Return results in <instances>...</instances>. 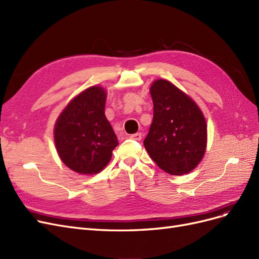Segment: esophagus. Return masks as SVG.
<instances>
[{"instance_id":"esophagus-1","label":"esophagus","mask_w":259,"mask_h":259,"mask_svg":"<svg viewBox=\"0 0 259 259\" xmlns=\"http://www.w3.org/2000/svg\"><path fill=\"white\" fill-rule=\"evenodd\" d=\"M142 137H143L142 133H136V134L131 135V138L134 139V140H137V142H139V140H142Z\"/></svg>"}]
</instances>
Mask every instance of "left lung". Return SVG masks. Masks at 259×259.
<instances>
[{
    "label": "left lung",
    "instance_id": "left-lung-1",
    "mask_svg": "<svg viewBox=\"0 0 259 259\" xmlns=\"http://www.w3.org/2000/svg\"><path fill=\"white\" fill-rule=\"evenodd\" d=\"M153 120L144 145L150 158L170 175H184L205 153L207 130L198 105L166 80L150 88Z\"/></svg>",
    "mask_w": 259,
    "mask_h": 259
}]
</instances>
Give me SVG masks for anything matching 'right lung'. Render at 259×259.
Segmentation results:
<instances>
[{"mask_svg": "<svg viewBox=\"0 0 259 259\" xmlns=\"http://www.w3.org/2000/svg\"><path fill=\"white\" fill-rule=\"evenodd\" d=\"M106 98V91L100 86L86 89L70 101L55 124L59 158L79 174L103 170L119 145L105 115Z\"/></svg>", "mask_w": 259, "mask_h": 259, "instance_id": "right-lung-1", "label": "right lung"}]
</instances>
